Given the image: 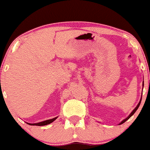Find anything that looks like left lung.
Returning a JSON list of instances; mask_svg holds the SVG:
<instances>
[{
	"label": "left lung",
	"instance_id": "8db88e82",
	"mask_svg": "<svg viewBox=\"0 0 150 150\" xmlns=\"http://www.w3.org/2000/svg\"><path fill=\"white\" fill-rule=\"evenodd\" d=\"M143 87H144V81H143ZM141 101H142V98H141L140 101H139V103H138V105H137V106H136V108H135V109H133V111H132V112H131V113H130V115H129V116H128V117H127V118H125V120H122V122H120V124H119V125H121V124L124 123V122H125V121H127V120H128V119H129V118H130V117H132V116H133V115H134V113H135V112H136V110H137V109H138V108H139V106H140V103H141Z\"/></svg>",
	"mask_w": 150,
	"mask_h": 150
}]
</instances>
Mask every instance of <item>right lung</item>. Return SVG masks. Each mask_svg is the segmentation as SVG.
<instances>
[{
  "label": "right lung",
  "mask_w": 150,
  "mask_h": 150,
  "mask_svg": "<svg viewBox=\"0 0 150 150\" xmlns=\"http://www.w3.org/2000/svg\"><path fill=\"white\" fill-rule=\"evenodd\" d=\"M57 118V117L52 118V119L47 120H44V121H42V122H37V123H28V122H27V124H28V125H38V126L47 125H49V124L52 123V122H54V121Z\"/></svg>",
  "instance_id": "1"
}]
</instances>
